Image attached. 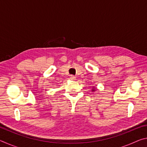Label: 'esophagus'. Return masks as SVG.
I'll return each instance as SVG.
<instances>
[{
	"mask_svg": "<svg viewBox=\"0 0 147 147\" xmlns=\"http://www.w3.org/2000/svg\"><path fill=\"white\" fill-rule=\"evenodd\" d=\"M70 79L72 80H75L76 76H74V75H71V76H70Z\"/></svg>",
	"mask_w": 147,
	"mask_h": 147,
	"instance_id": "obj_1",
	"label": "esophagus"
}]
</instances>
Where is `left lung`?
Masks as SVG:
<instances>
[{"label": "left lung", "instance_id": "8db88e82", "mask_svg": "<svg viewBox=\"0 0 147 147\" xmlns=\"http://www.w3.org/2000/svg\"><path fill=\"white\" fill-rule=\"evenodd\" d=\"M93 91H95V90H94V89H93Z\"/></svg>", "mask_w": 147, "mask_h": 147}]
</instances>
